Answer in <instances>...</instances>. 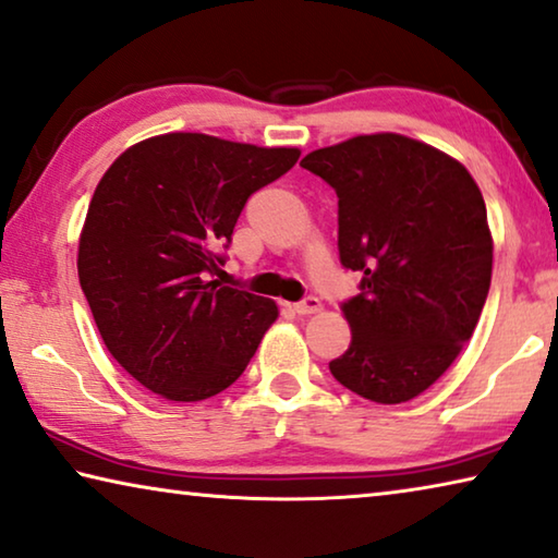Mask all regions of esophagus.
<instances>
[{"mask_svg":"<svg viewBox=\"0 0 558 558\" xmlns=\"http://www.w3.org/2000/svg\"><path fill=\"white\" fill-rule=\"evenodd\" d=\"M293 311L298 315H315V313L323 311V303L317 298H305V300H300V303L293 305Z\"/></svg>","mask_w":558,"mask_h":558,"instance_id":"esophagus-1","label":"esophagus"}]
</instances>
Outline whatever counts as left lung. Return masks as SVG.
<instances>
[{"mask_svg":"<svg viewBox=\"0 0 558 558\" xmlns=\"http://www.w3.org/2000/svg\"><path fill=\"white\" fill-rule=\"evenodd\" d=\"M300 166L338 193V247L360 290L342 305L350 348L330 362L369 402H410L459 357L480 323L494 241L472 173L402 134L317 148Z\"/></svg>","mask_w":558,"mask_h":558,"instance_id":"8db88e82","label":"left lung"}]
</instances>
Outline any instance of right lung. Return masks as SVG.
<instances>
[{
    "instance_id": "1",
    "label": "right lung",
    "mask_w": 558,
    "mask_h": 558,
    "mask_svg": "<svg viewBox=\"0 0 558 558\" xmlns=\"http://www.w3.org/2000/svg\"><path fill=\"white\" fill-rule=\"evenodd\" d=\"M300 148L161 134L126 148L96 185L78 282L126 373L168 402H201L243 375L278 305L210 280L245 201Z\"/></svg>"
}]
</instances>
